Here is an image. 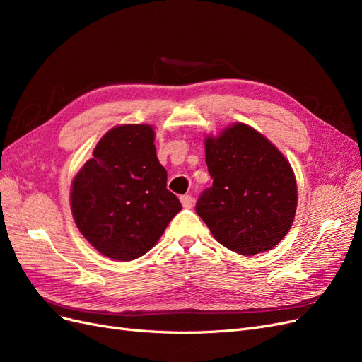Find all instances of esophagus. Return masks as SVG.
<instances>
[{"label": "esophagus", "mask_w": 362, "mask_h": 362, "mask_svg": "<svg viewBox=\"0 0 362 362\" xmlns=\"http://www.w3.org/2000/svg\"><path fill=\"white\" fill-rule=\"evenodd\" d=\"M180 201H181V204H182V206H184V208H192V206H193V198H192L190 194H184V196H181Z\"/></svg>", "instance_id": "1"}]
</instances>
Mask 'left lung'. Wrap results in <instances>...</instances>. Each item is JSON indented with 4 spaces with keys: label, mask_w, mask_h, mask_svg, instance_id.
I'll use <instances>...</instances> for the list:
<instances>
[{
    "label": "left lung",
    "mask_w": 362,
    "mask_h": 362,
    "mask_svg": "<svg viewBox=\"0 0 362 362\" xmlns=\"http://www.w3.org/2000/svg\"><path fill=\"white\" fill-rule=\"evenodd\" d=\"M213 187L196 204L213 237L240 255L275 247L291 229L298 184L288 160L255 128L235 122L205 137Z\"/></svg>",
    "instance_id": "8db88e82"
}]
</instances>
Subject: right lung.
Wrapping results in <instances>:
<instances>
[{
    "mask_svg": "<svg viewBox=\"0 0 362 362\" xmlns=\"http://www.w3.org/2000/svg\"><path fill=\"white\" fill-rule=\"evenodd\" d=\"M154 140L149 124L113 127L72 180L75 225L107 258L131 261L145 255L181 211L180 199L166 189L168 172Z\"/></svg>",
    "mask_w": 362,
    "mask_h": 362,
    "instance_id": "add662e5",
    "label": "right lung"
}]
</instances>
